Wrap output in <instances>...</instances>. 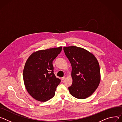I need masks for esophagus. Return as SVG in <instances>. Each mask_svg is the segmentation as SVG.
<instances>
[{
  "mask_svg": "<svg viewBox=\"0 0 122 122\" xmlns=\"http://www.w3.org/2000/svg\"><path fill=\"white\" fill-rule=\"evenodd\" d=\"M65 79V76H63V77H61V79H62V80H64Z\"/></svg>",
  "mask_w": 122,
  "mask_h": 122,
  "instance_id": "esophagus-1",
  "label": "esophagus"
}]
</instances>
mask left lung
<instances>
[{
  "label": "left lung",
  "mask_w": 122,
  "mask_h": 122,
  "mask_svg": "<svg viewBox=\"0 0 122 122\" xmlns=\"http://www.w3.org/2000/svg\"><path fill=\"white\" fill-rule=\"evenodd\" d=\"M66 56L72 66L73 83L68 89L71 95L85 99L94 92L100 81L99 63L87 50L75 46L64 47Z\"/></svg>",
  "instance_id": "1"
}]
</instances>
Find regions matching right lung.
Returning <instances> with one entry per match:
<instances>
[{"label":"right lung","instance_id":"right-lung-1","mask_svg":"<svg viewBox=\"0 0 122 122\" xmlns=\"http://www.w3.org/2000/svg\"><path fill=\"white\" fill-rule=\"evenodd\" d=\"M62 47L33 53L27 60L23 71L25 88L35 99L42 102L52 98L61 80L54 74L53 61Z\"/></svg>","mask_w":122,"mask_h":122}]
</instances>
